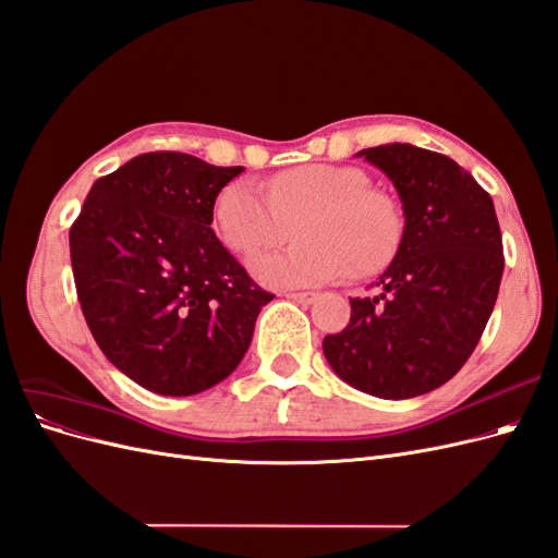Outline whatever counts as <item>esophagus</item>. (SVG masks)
Listing matches in <instances>:
<instances>
[{"label":"esophagus","instance_id":"1","mask_svg":"<svg viewBox=\"0 0 558 558\" xmlns=\"http://www.w3.org/2000/svg\"><path fill=\"white\" fill-rule=\"evenodd\" d=\"M286 298L293 300V302H300V305H312V302L318 298V293H314V291H305V293H286Z\"/></svg>","mask_w":558,"mask_h":558}]
</instances>
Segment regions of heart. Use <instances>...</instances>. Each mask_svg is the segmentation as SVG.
<instances>
[{
	"label": "heart",
	"instance_id": "b5f03b06",
	"mask_svg": "<svg viewBox=\"0 0 558 558\" xmlns=\"http://www.w3.org/2000/svg\"><path fill=\"white\" fill-rule=\"evenodd\" d=\"M361 167L312 162L265 181L234 179L218 191L211 209L216 238L240 258L291 240L300 244L253 260L267 286H318L369 279L391 265L404 242V211Z\"/></svg>",
	"mask_w": 558,
	"mask_h": 558
}]
</instances>
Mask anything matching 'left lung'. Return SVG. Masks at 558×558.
Instances as JSON below:
<instances>
[{"label":"left lung","mask_w":558,"mask_h":558,"mask_svg":"<svg viewBox=\"0 0 558 558\" xmlns=\"http://www.w3.org/2000/svg\"><path fill=\"white\" fill-rule=\"evenodd\" d=\"M359 156L393 181L404 242L377 281L326 335L330 367L363 393L404 400L449 381L475 351L505 267L494 199L459 162L412 144Z\"/></svg>","instance_id":"8db88e82"}]
</instances>
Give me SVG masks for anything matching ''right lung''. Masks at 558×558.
Returning <instances> with one entry per match:
<instances>
[{
    "instance_id": "right-lung-1",
    "label": "right lung",
    "mask_w": 558,
    "mask_h": 558,
    "mask_svg": "<svg viewBox=\"0 0 558 558\" xmlns=\"http://www.w3.org/2000/svg\"><path fill=\"white\" fill-rule=\"evenodd\" d=\"M242 172L177 150L142 154L93 183L70 228L95 342L148 391L193 396L223 381L275 298L211 230L218 191Z\"/></svg>"
}]
</instances>
